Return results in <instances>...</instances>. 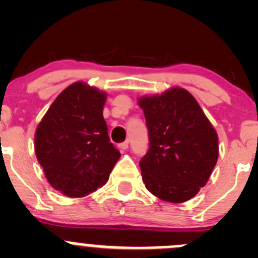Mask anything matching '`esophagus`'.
<instances>
[{
    "label": "esophagus",
    "instance_id": "obj_1",
    "mask_svg": "<svg viewBox=\"0 0 258 258\" xmlns=\"http://www.w3.org/2000/svg\"><path fill=\"white\" fill-rule=\"evenodd\" d=\"M118 148L121 151H126L127 148H128V141H126V142H122V144H119L118 145Z\"/></svg>",
    "mask_w": 258,
    "mask_h": 258
}]
</instances>
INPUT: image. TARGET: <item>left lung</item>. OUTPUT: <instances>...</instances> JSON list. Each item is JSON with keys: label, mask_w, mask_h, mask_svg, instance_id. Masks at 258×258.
<instances>
[{"label": "left lung", "mask_w": 258, "mask_h": 258, "mask_svg": "<svg viewBox=\"0 0 258 258\" xmlns=\"http://www.w3.org/2000/svg\"><path fill=\"white\" fill-rule=\"evenodd\" d=\"M150 148L140 161L146 188L181 204L209 181L218 158V137L194 96L181 87L139 100Z\"/></svg>", "instance_id": "1"}]
</instances>
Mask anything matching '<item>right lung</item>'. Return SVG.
Returning <instances> with one entry per match:
<instances>
[{
    "mask_svg": "<svg viewBox=\"0 0 258 258\" xmlns=\"http://www.w3.org/2000/svg\"><path fill=\"white\" fill-rule=\"evenodd\" d=\"M106 93L75 82L56 97L35 134V152L52 187L83 197L108 181L121 153L103 118Z\"/></svg>",
    "mask_w": 258,
    "mask_h": 258,
    "instance_id": "add662e5",
    "label": "right lung"
}]
</instances>
